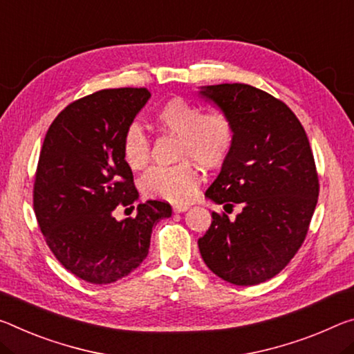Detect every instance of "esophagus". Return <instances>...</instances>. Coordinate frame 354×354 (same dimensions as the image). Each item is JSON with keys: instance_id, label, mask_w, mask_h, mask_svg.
<instances>
[{"instance_id": "esophagus-1", "label": "esophagus", "mask_w": 354, "mask_h": 354, "mask_svg": "<svg viewBox=\"0 0 354 354\" xmlns=\"http://www.w3.org/2000/svg\"><path fill=\"white\" fill-rule=\"evenodd\" d=\"M189 205H175L173 206V212H176V214H179V212H186L189 211Z\"/></svg>"}]
</instances>
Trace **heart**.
<instances>
[{
    "mask_svg": "<svg viewBox=\"0 0 354 354\" xmlns=\"http://www.w3.org/2000/svg\"><path fill=\"white\" fill-rule=\"evenodd\" d=\"M156 121L165 131L176 133L178 165H157L142 176L140 187L147 197L184 203L197 194L201 181L198 164L206 168L223 165L232 154L234 127L222 110L201 111V106L184 97H173L156 111ZM126 164L140 170L149 162L151 143L137 121L127 124L121 138Z\"/></svg>",
    "mask_w": 354,
    "mask_h": 354,
    "instance_id": "obj_1",
    "label": "heart"
}]
</instances>
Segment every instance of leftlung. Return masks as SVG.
Returning <instances> with one entry per match:
<instances>
[{
	"label": "left lung",
	"mask_w": 354,
	"mask_h": 354,
	"mask_svg": "<svg viewBox=\"0 0 354 354\" xmlns=\"http://www.w3.org/2000/svg\"><path fill=\"white\" fill-rule=\"evenodd\" d=\"M200 93L234 127L232 154L205 195L225 211L243 206L234 221L212 212L200 254L230 283L266 282L299 250L315 211L319 183L310 143L290 106L266 91L222 83Z\"/></svg>",
	"instance_id": "1"
}]
</instances>
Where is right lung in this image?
I'll list each match as a JSON object with an SVG mask.
<instances>
[{
  "label": "right lung",
  "instance_id": "obj_1",
  "mask_svg": "<svg viewBox=\"0 0 354 354\" xmlns=\"http://www.w3.org/2000/svg\"><path fill=\"white\" fill-rule=\"evenodd\" d=\"M149 97L147 88L100 89L67 105L44 138L32 187L39 228L56 260L89 283L131 274L148 255L154 223L171 216L167 201L149 200L136 217H113L138 198L121 138Z\"/></svg>",
  "mask_w": 354,
  "mask_h": 354
}]
</instances>
